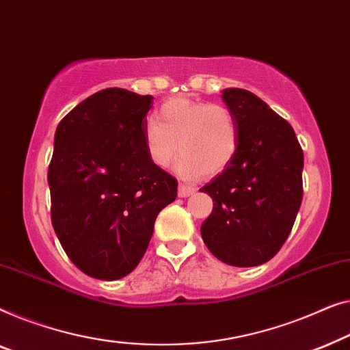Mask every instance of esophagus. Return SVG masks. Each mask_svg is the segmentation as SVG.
<instances>
[{
  "instance_id": "34e87169",
  "label": "esophagus",
  "mask_w": 350,
  "mask_h": 350,
  "mask_svg": "<svg viewBox=\"0 0 350 350\" xmlns=\"http://www.w3.org/2000/svg\"><path fill=\"white\" fill-rule=\"evenodd\" d=\"M196 191V187L187 185V184H179V196L180 198H187V196L193 195Z\"/></svg>"
}]
</instances>
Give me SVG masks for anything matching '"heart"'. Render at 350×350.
Here are the masks:
<instances>
[{
	"label": "heart",
	"mask_w": 350,
	"mask_h": 350,
	"mask_svg": "<svg viewBox=\"0 0 350 350\" xmlns=\"http://www.w3.org/2000/svg\"><path fill=\"white\" fill-rule=\"evenodd\" d=\"M142 139L157 168H166L180 150L176 163L180 176H215L234 159L238 128L225 106L176 98L160 107L157 120L146 122Z\"/></svg>",
	"instance_id": "heart-1"
}]
</instances>
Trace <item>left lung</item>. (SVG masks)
Returning a JSON list of instances; mask_svg holds the SVG:
<instances>
[{"label": "left lung", "mask_w": 350, "mask_h": 350, "mask_svg": "<svg viewBox=\"0 0 350 350\" xmlns=\"http://www.w3.org/2000/svg\"><path fill=\"white\" fill-rule=\"evenodd\" d=\"M224 101L238 128L234 159L200 189L214 201L201 225L211 254L231 267L267 263L288 238L303 200V149L292 125L244 88Z\"/></svg>", "instance_id": "left-lung-1"}]
</instances>
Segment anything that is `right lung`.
<instances>
[{"mask_svg": "<svg viewBox=\"0 0 350 350\" xmlns=\"http://www.w3.org/2000/svg\"><path fill=\"white\" fill-rule=\"evenodd\" d=\"M152 100L105 88L57 126L47 173L52 225L71 262L90 278L130 274L157 215L177 196V179L152 163L142 139Z\"/></svg>", "mask_w": 350, "mask_h": 350, "instance_id": "1", "label": "right lung"}]
</instances>
